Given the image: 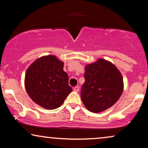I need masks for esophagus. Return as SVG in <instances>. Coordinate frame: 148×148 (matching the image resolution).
<instances>
[{"label": "esophagus", "instance_id": "1", "mask_svg": "<svg viewBox=\"0 0 148 148\" xmlns=\"http://www.w3.org/2000/svg\"><path fill=\"white\" fill-rule=\"evenodd\" d=\"M73 90L75 91V92H78L79 90V88L78 86H75V88H73Z\"/></svg>", "mask_w": 148, "mask_h": 148}]
</instances>
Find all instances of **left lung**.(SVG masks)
<instances>
[{
  "label": "left lung",
  "mask_w": 148,
  "mask_h": 148,
  "mask_svg": "<svg viewBox=\"0 0 148 148\" xmlns=\"http://www.w3.org/2000/svg\"><path fill=\"white\" fill-rule=\"evenodd\" d=\"M85 83L81 90L84 106L92 112H100L113 106L123 91L121 73L114 64L102 58L86 66Z\"/></svg>",
  "instance_id": "obj_1"
}]
</instances>
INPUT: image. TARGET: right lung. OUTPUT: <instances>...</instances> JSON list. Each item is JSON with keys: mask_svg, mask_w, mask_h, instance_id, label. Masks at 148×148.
<instances>
[{"mask_svg": "<svg viewBox=\"0 0 148 148\" xmlns=\"http://www.w3.org/2000/svg\"><path fill=\"white\" fill-rule=\"evenodd\" d=\"M63 66L55 56L48 55L35 60L26 71L25 90L32 100L44 108H58L72 92Z\"/></svg>", "mask_w": 148, "mask_h": 148, "instance_id": "obj_1", "label": "right lung"}]
</instances>
